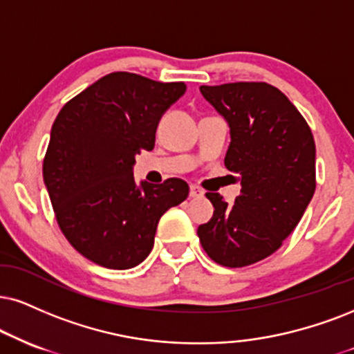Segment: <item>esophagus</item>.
I'll use <instances>...</instances> for the list:
<instances>
[{
    "mask_svg": "<svg viewBox=\"0 0 354 354\" xmlns=\"http://www.w3.org/2000/svg\"><path fill=\"white\" fill-rule=\"evenodd\" d=\"M189 195L192 198H198V197H202V195H203V190L198 189V187H195V185H190Z\"/></svg>",
    "mask_w": 354,
    "mask_h": 354,
    "instance_id": "34e87169",
    "label": "esophagus"
}]
</instances>
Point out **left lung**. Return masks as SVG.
Listing matches in <instances>:
<instances>
[{"label":"left lung","mask_w":354,"mask_h":354,"mask_svg":"<svg viewBox=\"0 0 354 354\" xmlns=\"http://www.w3.org/2000/svg\"><path fill=\"white\" fill-rule=\"evenodd\" d=\"M200 91L230 124L226 169L241 177L233 205L208 192L212 220L198 226L216 264L244 268L276 252L315 192V141L290 100L266 82H234Z\"/></svg>","instance_id":"8db88e82"}]
</instances>
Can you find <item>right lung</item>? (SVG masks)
Listing matches in <instances>:
<instances>
[{
    "label": "right lung",
    "instance_id": "add662e5",
    "mask_svg": "<svg viewBox=\"0 0 354 354\" xmlns=\"http://www.w3.org/2000/svg\"><path fill=\"white\" fill-rule=\"evenodd\" d=\"M185 88L184 82L113 72L57 115L44 182L60 231L91 263L108 269L142 263L160 216L189 197L182 178L136 187L133 177L134 157L154 149L160 116Z\"/></svg>",
    "mask_w": 354,
    "mask_h": 354
}]
</instances>
